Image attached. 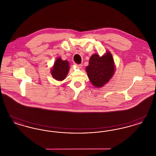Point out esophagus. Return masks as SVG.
Returning <instances> with one entry per match:
<instances>
[{"label": "esophagus", "mask_w": 156, "mask_h": 156, "mask_svg": "<svg viewBox=\"0 0 156 156\" xmlns=\"http://www.w3.org/2000/svg\"><path fill=\"white\" fill-rule=\"evenodd\" d=\"M76 66L78 68H81L82 65V64H76Z\"/></svg>", "instance_id": "1"}]
</instances>
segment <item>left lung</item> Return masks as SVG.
<instances>
[{
    "mask_svg": "<svg viewBox=\"0 0 156 156\" xmlns=\"http://www.w3.org/2000/svg\"><path fill=\"white\" fill-rule=\"evenodd\" d=\"M86 70L90 81L95 87L104 86L109 81L115 73V65L111 52L100 57L93 54L89 59V65Z\"/></svg>",
    "mask_w": 156,
    "mask_h": 156,
    "instance_id": "obj_1",
    "label": "left lung"
}]
</instances>
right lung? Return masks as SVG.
I'll use <instances>...</instances> for the list:
<instances>
[{"label": "right lung", "instance_id": "obj_1", "mask_svg": "<svg viewBox=\"0 0 156 156\" xmlns=\"http://www.w3.org/2000/svg\"><path fill=\"white\" fill-rule=\"evenodd\" d=\"M69 63L67 61H63L58 58L54 64L51 69V75L54 78L58 81L65 79L69 71Z\"/></svg>", "mask_w": 156, "mask_h": 156}]
</instances>
